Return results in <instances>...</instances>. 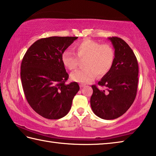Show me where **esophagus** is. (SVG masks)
Returning a JSON list of instances; mask_svg holds the SVG:
<instances>
[{"mask_svg": "<svg viewBox=\"0 0 156 156\" xmlns=\"http://www.w3.org/2000/svg\"><path fill=\"white\" fill-rule=\"evenodd\" d=\"M86 84H84V83H81V84H80V87H84V86H85Z\"/></svg>", "mask_w": 156, "mask_h": 156, "instance_id": "1", "label": "esophagus"}]
</instances>
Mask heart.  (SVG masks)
Segmentation results:
<instances>
[{
	"instance_id": "1",
	"label": "heart",
	"mask_w": 156,
	"mask_h": 156,
	"mask_svg": "<svg viewBox=\"0 0 156 156\" xmlns=\"http://www.w3.org/2000/svg\"><path fill=\"white\" fill-rule=\"evenodd\" d=\"M73 48L80 59H84L83 69L71 74L73 80L81 83L93 81L97 75L104 76L112 69L115 60V50L111 44L85 38L75 44ZM61 61L65 68L74 70L79 65V59L73 52L65 50L61 55Z\"/></svg>"
}]
</instances>
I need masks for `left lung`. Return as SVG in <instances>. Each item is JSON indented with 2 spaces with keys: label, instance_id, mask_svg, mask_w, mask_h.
<instances>
[{
  "label": "left lung",
  "instance_id": "obj_1",
  "mask_svg": "<svg viewBox=\"0 0 156 156\" xmlns=\"http://www.w3.org/2000/svg\"><path fill=\"white\" fill-rule=\"evenodd\" d=\"M115 49V60L112 69L91 86L90 103L92 111L102 119L119 118L127 111L136 98L138 83V64L133 50L118 37L109 38Z\"/></svg>",
  "mask_w": 156,
  "mask_h": 156
}]
</instances>
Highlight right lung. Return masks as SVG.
Wrapping results in <instances>:
<instances>
[{"mask_svg":"<svg viewBox=\"0 0 156 156\" xmlns=\"http://www.w3.org/2000/svg\"><path fill=\"white\" fill-rule=\"evenodd\" d=\"M78 37L39 39L26 51L20 66L25 96L31 107L43 118L60 119L67 114L80 89L76 82L66 84L69 74L61 55Z\"/></svg>","mask_w":156,"mask_h":156,"instance_id":"right-lung-1","label":"right lung"}]
</instances>
